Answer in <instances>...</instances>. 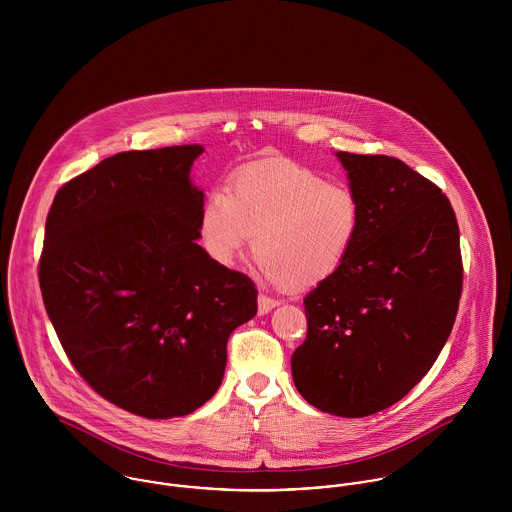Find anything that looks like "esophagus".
I'll use <instances>...</instances> for the list:
<instances>
[{
	"instance_id": "1",
	"label": "esophagus",
	"mask_w": 512,
	"mask_h": 512,
	"mask_svg": "<svg viewBox=\"0 0 512 512\" xmlns=\"http://www.w3.org/2000/svg\"><path fill=\"white\" fill-rule=\"evenodd\" d=\"M276 305H280V301H278V299L268 297V295H258V313H260V315L270 313Z\"/></svg>"
}]
</instances>
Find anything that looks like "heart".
Wrapping results in <instances>:
<instances>
[{
	"mask_svg": "<svg viewBox=\"0 0 512 512\" xmlns=\"http://www.w3.org/2000/svg\"><path fill=\"white\" fill-rule=\"evenodd\" d=\"M363 228L359 197L290 159L240 167L209 193L199 215L207 256L232 266L254 238L256 270L270 284L309 290L331 280Z\"/></svg>",
	"mask_w": 512,
	"mask_h": 512,
	"instance_id": "heart-1",
	"label": "heart"
}]
</instances>
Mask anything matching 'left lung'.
<instances>
[{
	"label": "left lung",
	"mask_w": 512,
	"mask_h": 512,
	"mask_svg": "<svg viewBox=\"0 0 512 512\" xmlns=\"http://www.w3.org/2000/svg\"><path fill=\"white\" fill-rule=\"evenodd\" d=\"M363 207L345 266L303 299L307 337L292 376L317 410L363 418L402 400L455 323L459 226L438 185L388 155L335 153Z\"/></svg>",
	"instance_id": "obj_1"
}]
</instances>
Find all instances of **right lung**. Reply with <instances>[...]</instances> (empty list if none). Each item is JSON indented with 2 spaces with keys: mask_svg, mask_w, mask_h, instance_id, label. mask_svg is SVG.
<instances>
[{
  "mask_svg": "<svg viewBox=\"0 0 512 512\" xmlns=\"http://www.w3.org/2000/svg\"><path fill=\"white\" fill-rule=\"evenodd\" d=\"M203 151L106 157L59 189L45 224L39 284L67 357L102 398L151 420L213 398L230 333L258 309L254 282L197 244Z\"/></svg>",
  "mask_w": 512,
  "mask_h": 512,
  "instance_id": "1",
  "label": "right lung"
}]
</instances>
